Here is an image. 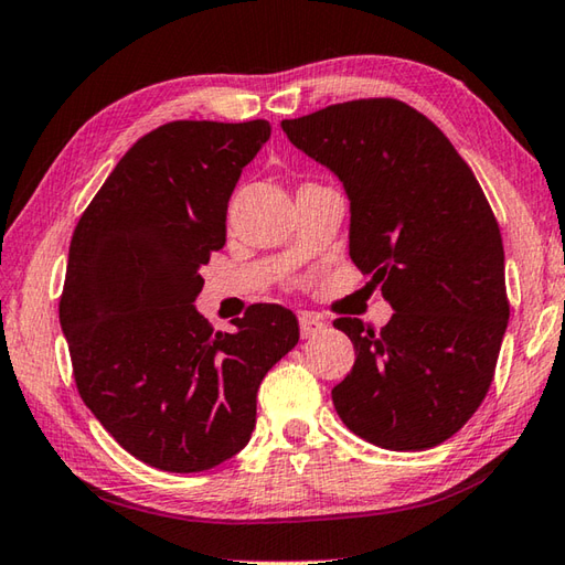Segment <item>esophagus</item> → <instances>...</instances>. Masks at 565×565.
Returning <instances> with one entry per match:
<instances>
[{
  "mask_svg": "<svg viewBox=\"0 0 565 565\" xmlns=\"http://www.w3.org/2000/svg\"><path fill=\"white\" fill-rule=\"evenodd\" d=\"M322 329H324V322L317 315H310V312L300 315V334H302V339L317 337L319 332H322Z\"/></svg>",
  "mask_w": 565,
  "mask_h": 565,
  "instance_id": "esophagus-1",
  "label": "esophagus"
}]
</instances>
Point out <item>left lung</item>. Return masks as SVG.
I'll use <instances>...</instances> for the list:
<instances>
[{"mask_svg":"<svg viewBox=\"0 0 565 565\" xmlns=\"http://www.w3.org/2000/svg\"><path fill=\"white\" fill-rule=\"evenodd\" d=\"M282 132L344 184L351 260L396 310L381 332L334 319L356 351L332 388L339 418L379 448H435L480 408L509 322L484 191L440 127L401 100L329 105Z\"/></svg>","mask_w":565,"mask_h":565,"instance_id":"obj_1","label":"left lung"}]
</instances>
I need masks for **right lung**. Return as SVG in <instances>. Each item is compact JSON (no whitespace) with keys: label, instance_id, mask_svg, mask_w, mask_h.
<instances>
[{"label":"right lung","instance_id":"1","mask_svg":"<svg viewBox=\"0 0 565 565\" xmlns=\"http://www.w3.org/2000/svg\"><path fill=\"white\" fill-rule=\"evenodd\" d=\"M270 122L177 120L137 140L83 211L58 305L85 406L137 460L204 472L241 452L260 381L300 339L280 305L236 332L194 307L228 199Z\"/></svg>","mask_w":565,"mask_h":565}]
</instances>
